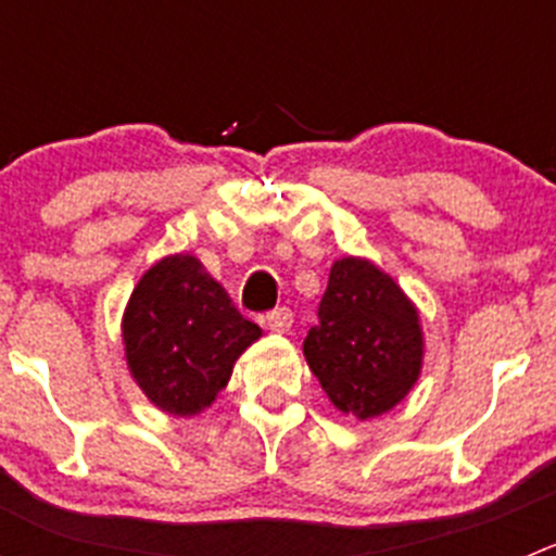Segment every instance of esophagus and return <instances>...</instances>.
<instances>
[{
	"instance_id": "34e87169",
	"label": "esophagus",
	"mask_w": 556,
	"mask_h": 556,
	"mask_svg": "<svg viewBox=\"0 0 556 556\" xmlns=\"http://www.w3.org/2000/svg\"><path fill=\"white\" fill-rule=\"evenodd\" d=\"M266 328L274 333H288L293 328V312L288 306H279V309L266 314Z\"/></svg>"
}]
</instances>
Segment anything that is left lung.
<instances>
[{
  "mask_svg": "<svg viewBox=\"0 0 556 556\" xmlns=\"http://www.w3.org/2000/svg\"><path fill=\"white\" fill-rule=\"evenodd\" d=\"M317 319L304 355L341 414L382 417L417 384L425 355L419 312L371 261L350 255L330 266Z\"/></svg>",
  "mask_w": 556,
  "mask_h": 556,
  "instance_id": "obj_1",
  "label": "left lung"
}]
</instances>
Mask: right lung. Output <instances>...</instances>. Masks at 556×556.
Masks as SVG:
<instances>
[{"label":"right lung","instance_id":"right-lung-1","mask_svg":"<svg viewBox=\"0 0 556 556\" xmlns=\"http://www.w3.org/2000/svg\"><path fill=\"white\" fill-rule=\"evenodd\" d=\"M261 328L239 314L193 255L161 257L142 274L123 312L134 382L174 417L212 406Z\"/></svg>","mask_w":556,"mask_h":556}]
</instances>
